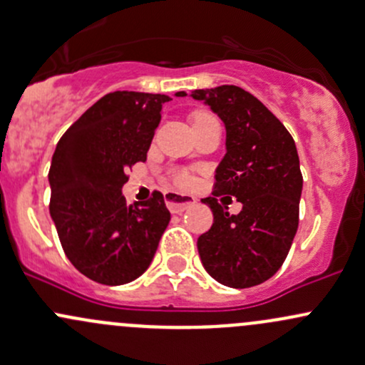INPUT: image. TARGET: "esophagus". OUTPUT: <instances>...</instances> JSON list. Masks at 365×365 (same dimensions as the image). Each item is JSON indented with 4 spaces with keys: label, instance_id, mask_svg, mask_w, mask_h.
<instances>
[{
    "label": "esophagus",
    "instance_id": "obj_1",
    "mask_svg": "<svg viewBox=\"0 0 365 365\" xmlns=\"http://www.w3.org/2000/svg\"><path fill=\"white\" fill-rule=\"evenodd\" d=\"M165 202L168 210L172 214H182L184 210H187L190 207H193L197 203V198L190 197V195H181V193H174V191H168L165 193Z\"/></svg>",
    "mask_w": 365,
    "mask_h": 365
}]
</instances>
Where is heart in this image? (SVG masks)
<instances>
[{
    "label": "heart",
    "instance_id": "heart-1",
    "mask_svg": "<svg viewBox=\"0 0 365 365\" xmlns=\"http://www.w3.org/2000/svg\"><path fill=\"white\" fill-rule=\"evenodd\" d=\"M210 120H215L210 113L198 111L193 115V123H203V121H210ZM175 181H178V184H181V186H187V184L191 182V179L190 175H186L184 172H178V174H175Z\"/></svg>",
    "mask_w": 365,
    "mask_h": 365
}]
</instances>
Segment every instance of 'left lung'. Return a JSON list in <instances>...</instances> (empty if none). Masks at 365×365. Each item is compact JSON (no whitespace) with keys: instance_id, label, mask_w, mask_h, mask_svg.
<instances>
[{"instance_id":"1","label":"left lung","mask_w":365,"mask_h":365,"mask_svg":"<svg viewBox=\"0 0 365 365\" xmlns=\"http://www.w3.org/2000/svg\"><path fill=\"white\" fill-rule=\"evenodd\" d=\"M186 96V93H182ZM225 121L226 155L215 168L210 207L214 222L197 245L207 273L235 289L259 285L284 264L299 225L303 175L296 144L282 121L252 93L235 85L195 90ZM242 203L231 216L217 196Z\"/></svg>"}]
</instances>
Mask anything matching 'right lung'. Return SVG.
Wrapping results in <instances>:
<instances>
[{
  "instance_id": "add662e5",
  "label": "right lung",
  "mask_w": 365,
  "mask_h": 365,
  "mask_svg": "<svg viewBox=\"0 0 365 365\" xmlns=\"http://www.w3.org/2000/svg\"><path fill=\"white\" fill-rule=\"evenodd\" d=\"M184 92H178L182 97ZM162 93L111 92L88 108L57 143L48 181L50 215L74 268L90 280L121 285L151 264L170 212L160 191L127 205V172L146 162L162 120Z\"/></svg>"
}]
</instances>
